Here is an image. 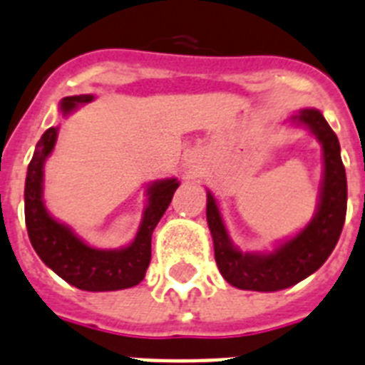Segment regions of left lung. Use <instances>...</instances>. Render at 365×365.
I'll list each match as a JSON object with an SVG mask.
<instances>
[{
	"instance_id": "8db88e82",
	"label": "left lung",
	"mask_w": 365,
	"mask_h": 365,
	"mask_svg": "<svg viewBox=\"0 0 365 365\" xmlns=\"http://www.w3.org/2000/svg\"><path fill=\"white\" fill-rule=\"evenodd\" d=\"M296 125H306L321 142L324 157L319 206L309 223L294 238L279 244L269 253H242L230 242L212 192L208 191L206 219L213 238L215 262L227 283L242 290L275 292L289 289L321 268L336 247L346 213V176L341 148L324 115L315 108H304L292 115Z\"/></svg>"
}]
</instances>
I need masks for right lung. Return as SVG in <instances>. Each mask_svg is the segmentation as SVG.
Instances as JSON below:
<instances>
[{
	"instance_id": "right-lung-1",
	"label": "right lung",
	"mask_w": 365,
	"mask_h": 365,
	"mask_svg": "<svg viewBox=\"0 0 365 365\" xmlns=\"http://www.w3.org/2000/svg\"><path fill=\"white\" fill-rule=\"evenodd\" d=\"M93 96H73L61 101L67 115ZM58 138V127H50L37 142L28 167L24 189V213L29 242L35 253L52 272L69 285L90 292L121 290L138 285L152 259L153 229L167 212L180 182L176 178L157 180L148 187V206L135 240L121 250H96L76 236L67 225L56 221L43 202V168Z\"/></svg>"
}]
</instances>
